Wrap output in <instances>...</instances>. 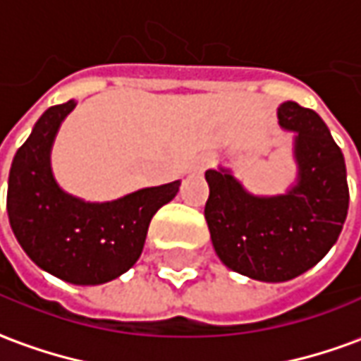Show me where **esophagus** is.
I'll return each mask as SVG.
<instances>
[{"instance_id": "esophagus-1", "label": "esophagus", "mask_w": 361, "mask_h": 361, "mask_svg": "<svg viewBox=\"0 0 361 361\" xmlns=\"http://www.w3.org/2000/svg\"><path fill=\"white\" fill-rule=\"evenodd\" d=\"M214 161H216V159H214V155L200 157V159L196 161V171H198V173H202V171H206L208 166L212 165Z\"/></svg>"}]
</instances>
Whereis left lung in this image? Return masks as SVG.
<instances>
[{
	"instance_id": "8db88e82",
	"label": "left lung",
	"mask_w": 361,
	"mask_h": 361,
	"mask_svg": "<svg viewBox=\"0 0 361 361\" xmlns=\"http://www.w3.org/2000/svg\"><path fill=\"white\" fill-rule=\"evenodd\" d=\"M279 123L297 133L299 185L287 195L257 198L232 175L206 171L204 216L218 257L235 273L267 283L314 267L336 243L350 202L342 149L317 111L285 102Z\"/></svg>"
}]
</instances>
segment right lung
<instances>
[{
    "instance_id": "1",
    "label": "right lung",
    "mask_w": 361,
    "mask_h": 361,
    "mask_svg": "<svg viewBox=\"0 0 361 361\" xmlns=\"http://www.w3.org/2000/svg\"><path fill=\"white\" fill-rule=\"evenodd\" d=\"M74 102L51 106L15 153L7 214L17 242L51 275L74 285H100L139 259L155 212L171 202L180 180L143 188L114 202L92 204L62 192L52 178L49 153Z\"/></svg>"
}]
</instances>
